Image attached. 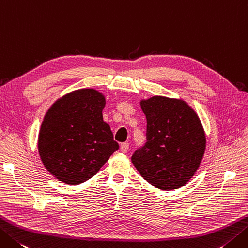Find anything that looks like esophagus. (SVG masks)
<instances>
[{
  "label": "esophagus",
  "instance_id": "34e87169",
  "mask_svg": "<svg viewBox=\"0 0 248 248\" xmlns=\"http://www.w3.org/2000/svg\"><path fill=\"white\" fill-rule=\"evenodd\" d=\"M120 150L123 153H127L129 150V143H121L120 144Z\"/></svg>",
  "mask_w": 248,
  "mask_h": 248
}]
</instances>
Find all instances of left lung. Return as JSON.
Instances as JSON below:
<instances>
[{"label": "left lung", "mask_w": 248, "mask_h": 248, "mask_svg": "<svg viewBox=\"0 0 248 248\" xmlns=\"http://www.w3.org/2000/svg\"><path fill=\"white\" fill-rule=\"evenodd\" d=\"M146 140L131 161L158 189L173 190L190 181L204 156L206 137L198 114L182 99L155 95L140 100Z\"/></svg>", "instance_id": "8db88e82"}]
</instances>
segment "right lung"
Segmentation results:
<instances>
[{
	"label": "right lung",
	"instance_id": "obj_1",
	"mask_svg": "<svg viewBox=\"0 0 248 248\" xmlns=\"http://www.w3.org/2000/svg\"><path fill=\"white\" fill-rule=\"evenodd\" d=\"M105 103L100 91L84 88L61 96L47 110L37 147L44 167L58 181H88L119 148L103 120Z\"/></svg>",
	"mask_w": 248,
	"mask_h": 248
}]
</instances>
